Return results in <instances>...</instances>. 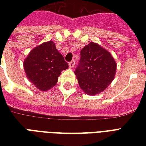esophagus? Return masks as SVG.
I'll return each instance as SVG.
<instances>
[{
  "instance_id": "34e87169",
  "label": "esophagus",
  "mask_w": 146,
  "mask_h": 146,
  "mask_svg": "<svg viewBox=\"0 0 146 146\" xmlns=\"http://www.w3.org/2000/svg\"><path fill=\"white\" fill-rule=\"evenodd\" d=\"M74 66H75V61L72 60L71 62H69V66H70V68H73V67H74Z\"/></svg>"
}]
</instances>
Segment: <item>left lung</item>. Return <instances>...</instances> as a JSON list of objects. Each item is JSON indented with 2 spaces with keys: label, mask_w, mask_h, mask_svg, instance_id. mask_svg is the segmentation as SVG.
Segmentation results:
<instances>
[{
  "label": "left lung",
  "mask_w": 146,
  "mask_h": 146,
  "mask_svg": "<svg viewBox=\"0 0 146 146\" xmlns=\"http://www.w3.org/2000/svg\"><path fill=\"white\" fill-rule=\"evenodd\" d=\"M116 63L112 54L96 43L91 42L81 49L75 70L80 88L88 95L104 92L115 77Z\"/></svg>",
  "instance_id": "8db88e82"
}]
</instances>
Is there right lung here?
Here are the masks:
<instances>
[{
  "mask_svg": "<svg viewBox=\"0 0 146 146\" xmlns=\"http://www.w3.org/2000/svg\"><path fill=\"white\" fill-rule=\"evenodd\" d=\"M28 80L42 92L48 91L58 82L62 70L69 65L52 40L44 42L30 51L23 62Z\"/></svg>",
  "mask_w": 146,
  "mask_h": 146,
  "instance_id": "add662e5",
  "label": "right lung"
}]
</instances>
